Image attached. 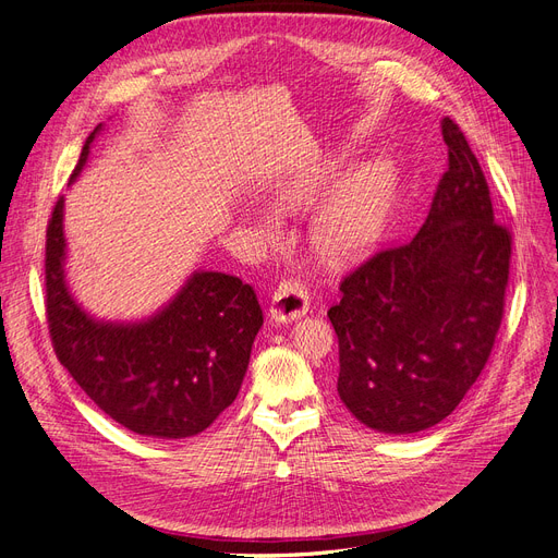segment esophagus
<instances>
[{
    "label": "esophagus",
    "instance_id": "obj_1",
    "mask_svg": "<svg viewBox=\"0 0 558 558\" xmlns=\"http://www.w3.org/2000/svg\"><path fill=\"white\" fill-rule=\"evenodd\" d=\"M310 312L307 286L300 279H281L269 302V318L275 324H291V320Z\"/></svg>",
    "mask_w": 558,
    "mask_h": 558
}]
</instances>
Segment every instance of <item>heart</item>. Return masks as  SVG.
I'll return each mask as SVG.
<instances>
[{
  "instance_id": "obj_1",
  "label": "heart",
  "mask_w": 558,
  "mask_h": 558,
  "mask_svg": "<svg viewBox=\"0 0 558 558\" xmlns=\"http://www.w3.org/2000/svg\"><path fill=\"white\" fill-rule=\"evenodd\" d=\"M347 156H326L283 185L279 199L286 207L314 205L331 185H338L318 207L312 223L314 248L330 263L359 258L377 242L391 211L398 174L388 158H375L351 170L344 179Z\"/></svg>"
}]
</instances>
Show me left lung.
<instances>
[{
    "mask_svg": "<svg viewBox=\"0 0 558 558\" xmlns=\"http://www.w3.org/2000/svg\"><path fill=\"white\" fill-rule=\"evenodd\" d=\"M442 137L449 162L424 226L351 269L328 310L337 393L381 433H418L449 416L492 356L505 312L512 232L494 221L482 167L451 118Z\"/></svg>",
    "mask_w": 558,
    "mask_h": 558,
    "instance_id": "1",
    "label": "left lung"
}]
</instances>
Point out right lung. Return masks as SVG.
Segmentation results:
<instances>
[{"mask_svg":"<svg viewBox=\"0 0 558 558\" xmlns=\"http://www.w3.org/2000/svg\"><path fill=\"white\" fill-rule=\"evenodd\" d=\"M97 125L72 179L88 160ZM60 197L46 228V318L50 342L86 396L132 433L181 440L209 428L238 398L263 310L248 283L195 272L142 324H105L66 291Z\"/></svg>","mask_w":558,"mask_h":558,"instance_id":"right-lung-1","label":"right lung"}]
</instances>
